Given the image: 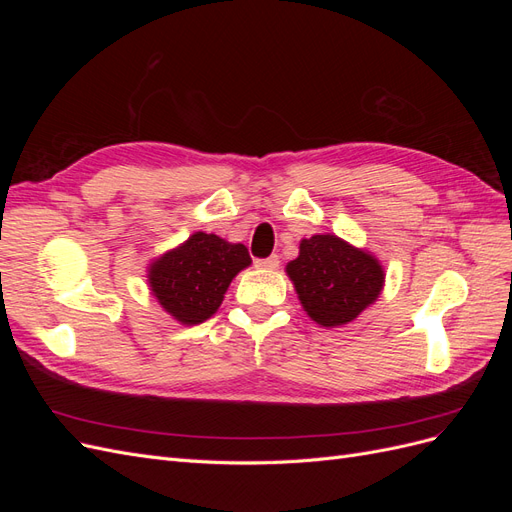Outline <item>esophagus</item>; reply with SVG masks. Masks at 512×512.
I'll return each instance as SVG.
<instances>
[{
	"mask_svg": "<svg viewBox=\"0 0 512 512\" xmlns=\"http://www.w3.org/2000/svg\"><path fill=\"white\" fill-rule=\"evenodd\" d=\"M256 267L260 269H277L280 267V258H277L275 254L273 256H267V258H256Z\"/></svg>",
	"mask_w": 512,
	"mask_h": 512,
	"instance_id": "esophagus-1",
	"label": "esophagus"
}]
</instances>
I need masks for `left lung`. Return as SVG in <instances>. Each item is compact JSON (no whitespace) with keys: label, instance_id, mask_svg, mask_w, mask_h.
Returning a JSON list of instances; mask_svg holds the SVG:
<instances>
[{"label":"left lung","instance_id":"left-lung-1","mask_svg":"<svg viewBox=\"0 0 512 512\" xmlns=\"http://www.w3.org/2000/svg\"><path fill=\"white\" fill-rule=\"evenodd\" d=\"M286 271L305 312L322 327L352 322L378 299L384 284L378 260L335 235L303 239Z\"/></svg>","mask_w":512,"mask_h":512}]
</instances>
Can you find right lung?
<instances>
[{
	"label": "right lung",
	"instance_id": "add662e5",
	"mask_svg": "<svg viewBox=\"0 0 512 512\" xmlns=\"http://www.w3.org/2000/svg\"><path fill=\"white\" fill-rule=\"evenodd\" d=\"M250 262L245 245L196 232L153 262L149 284L170 316L183 324H198L218 312L232 277Z\"/></svg>",
	"mask_w": 512,
	"mask_h": 512
}]
</instances>
